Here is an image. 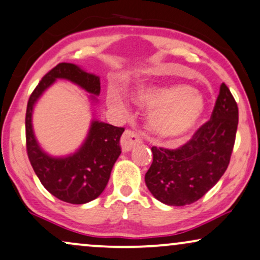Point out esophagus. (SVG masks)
I'll use <instances>...</instances> for the list:
<instances>
[{"label": "esophagus", "instance_id": "obj_1", "mask_svg": "<svg viewBox=\"0 0 260 260\" xmlns=\"http://www.w3.org/2000/svg\"><path fill=\"white\" fill-rule=\"evenodd\" d=\"M141 143V137L139 133L134 132V131L126 129L124 133L121 137V147H122L123 152H127L132 149L133 146H136L137 144Z\"/></svg>", "mask_w": 260, "mask_h": 260}]
</instances>
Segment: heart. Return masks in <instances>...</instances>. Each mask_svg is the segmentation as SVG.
Segmentation results:
<instances>
[{"mask_svg": "<svg viewBox=\"0 0 260 260\" xmlns=\"http://www.w3.org/2000/svg\"><path fill=\"white\" fill-rule=\"evenodd\" d=\"M134 100L141 106L152 108L151 127L154 132L166 137L186 133L194 126L204 111L202 94L182 84L143 88L134 94ZM108 102L113 107H122V101L116 92H110Z\"/></svg>", "mask_w": 260, "mask_h": 260, "instance_id": "1", "label": "heart"}]
</instances>
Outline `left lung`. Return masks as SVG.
<instances>
[{
  "label": "left lung",
  "mask_w": 260,
  "mask_h": 260,
  "mask_svg": "<svg viewBox=\"0 0 260 260\" xmlns=\"http://www.w3.org/2000/svg\"><path fill=\"white\" fill-rule=\"evenodd\" d=\"M238 123V104L222 83L211 119L192 139L177 149H151L153 160L145 183L154 198L167 205L183 206L205 196L228 168Z\"/></svg>",
  "instance_id": "1"
}]
</instances>
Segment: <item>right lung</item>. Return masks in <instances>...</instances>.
Returning a JSON list of instances; mask_svg holds the SVG:
<instances>
[{"mask_svg":"<svg viewBox=\"0 0 260 260\" xmlns=\"http://www.w3.org/2000/svg\"><path fill=\"white\" fill-rule=\"evenodd\" d=\"M56 79H66L83 87L96 100L101 92L100 77L73 63H58L49 71L29 96L26 109V150L39 181L62 202L85 204L101 196L109 181L111 169L121 153L120 138L124 128L93 120L87 138L77 152L51 157L41 149L32 129V111L38 98Z\"/></svg>","mask_w":260,"mask_h":260,"instance_id":"1","label":"right lung"}]
</instances>
